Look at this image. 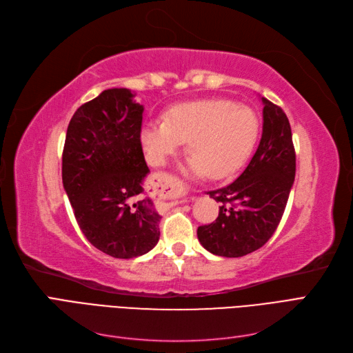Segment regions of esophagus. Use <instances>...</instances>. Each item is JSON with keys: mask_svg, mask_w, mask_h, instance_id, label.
I'll use <instances>...</instances> for the list:
<instances>
[{"mask_svg": "<svg viewBox=\"0 0 353 353\" xmlns=\"http://www.w3.org/2000/svg\"><path fill=\"white\" fill-rule=\"evenodd\" d=\"M174 200H175V203H184L185 201L184 199H181V197H175Z\"/></svg>", "mask_w": 353, "mask_h": 353, "instance_id": "obj_1", "label": "esophagus"}]
</instances>
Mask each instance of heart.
<instances>
[{
    "instance_id": "obj_1",
    "label": "heart",
    "mask_w": 353,
    "mask_h": 353,
    "mask_svg": "<svg viewBox=\"0 0 353 353\" xmlns=\"http://www.w3.org/2000/svg\"><path fill=\"white\" fill-rule=\"evenodd\" d=\"M258 119L252 110L228 101L179 104L166 121H147L140 134L148 162L163 166L188 141L184 172L223 178L237 170L258 137Z\"/></svg>"
}]
</instances>
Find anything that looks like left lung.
Listing matches in <instances>:
<instances>
[{
  "instance_id": "left-lung-1",
  "label": "left lung",
  "mask_w": 353,
  "mask_h": 353,
  "mask_svg": "<svg viewBox=\"0 0 353 353\" xmlns=\"http://www.w3.org/2000/svg\"><path fill=\"white\" fill-rule=\"evenodd\" d=\"M263 126L258 150L241 175L209 191L221 201L215 222L197 228L200 244L213 254L240 258L261 249L283 218L296 175L292 128L281 108L262 97Z\"/></svg>"
}]
</instances>
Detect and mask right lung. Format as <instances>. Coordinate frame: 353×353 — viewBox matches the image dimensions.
<instances>
[{"instance_id":"right-lung-1","label":"right lung","mask_w":353,"mask_h":353,"mask_svg":"<svg viewBox=\"0 0 353 353\" xmlns=\"http://www.w3.org/2000/svg\"><path fill=\"white\" fill-rule=\"evenodd\" d=\"M143 112L130 90H105L74 112L63 148V187L78 225L94 248L117 259L150 252L160 237L162 216L143 196L150 172Z\"/></svg>"}]
</instances>
